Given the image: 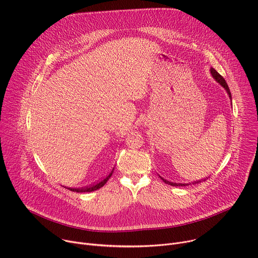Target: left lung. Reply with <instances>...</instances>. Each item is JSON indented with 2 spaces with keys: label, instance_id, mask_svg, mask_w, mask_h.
<instances>
[{
  "label": "left lung",
  "instance_id": "1",
  "mask_svg": "<svg viewBox=\"0 0 258 258\" xmlns=\"http://www.w3.org/2000/svg\"><path fill=\"white\" fill-rule=\"evenodd\" d=\"M210 73H211V75H212V77L215 79V81L218 82V83L225 89V91L227 92V95H228V98H229V100H230V103H231V93H230V90H229L228 85H227V83L225 82L224 78L216 71L215 69H213V68L210 69ZM231 106H232V103H231ZM158 176H159V175H158ZM159 178H160L163 182H165L166 184H169V185H172V186H186V185H189L188 183H175V182H171V181H168V180H166V179H163L161 176H159ZM205 180H206V179H203V180L195 181V182H192V183H194V184H195V183H200V182L205 181Z\"/></svg>",
  "mask_w": 258,
  "mask_h": 258
}]
</instances>
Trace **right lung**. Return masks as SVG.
Returning <instances> with one entry per match:
<instances>
[{"label": "right lung", "mask_w": 258, "mask_h": 258, "mask_svg": "<svg viewBox=\"0 0 258 258\" xmlns=\"http://www.w3.org/2000/svg\"><path fill=\"white\" fill-rule=\"evenodd\" d=\"M113 171H114V168L112 169V171L110 172V174L105 178V179H103L102 181H100L99 183H97V184H95V185H91V186H87V187H81V188H73V187H66V188H68V189H70V190H72V191H76V192H90V191H95V190H97V189H100L101 187H103L105 184H106V182L109 180V178L112 176V174H113Z\"/></svg>", "instance_id": "obj_1"}]
</instances>
